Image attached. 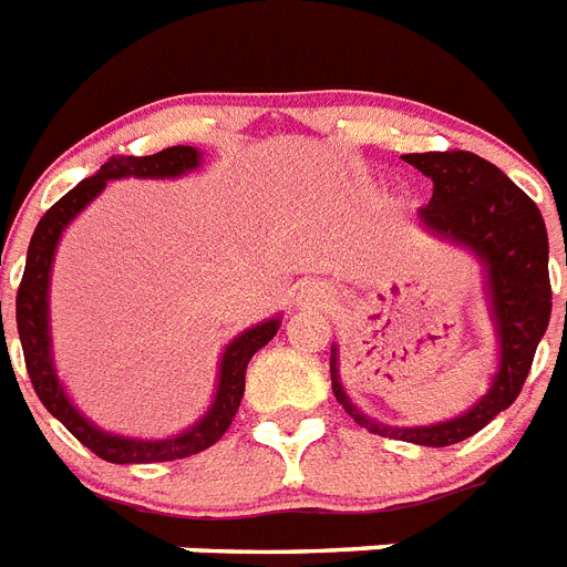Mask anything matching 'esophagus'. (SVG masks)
Listing matches in <instances>:
<instances>
[{
	"label": "esophagus",
	"mask_w": 567,
	"mask_h": 567,
	"mask_svg": "<svg viewBox=\"0 0 567 567\" xmlns=\"http://www.w3.org/2000/svg\"><path fill=\"white\" fill-rule=\"evenodd\" d=\"M307 301H312V305H316V307H321V305H324V301H328V296H324V292H312V296L307 298Z\"/></svg>",
	"instance_id": "34e87169"
}]
</instances>
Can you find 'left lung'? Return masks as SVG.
<instances>
[{
  "instance_id": "obj_1",
  "label": "left lung",
  "mask_w": 567,
  "mask_h": 567,
  "mask_svg": "<svg viewBox=\"0 0 567 567\" xmlns=\"http://www.w3.org/2000/svg\"><path fill=\"white\" fill-rule=\"evenodd\" d=\"M406 163L433 181V198L421 207L430 230L468 246L488 269V296L501 337V371L477 406L433 427H380L354 410L337 380V354L330 357L333 395L351 419L371 433L412 445L445 447L483 430L518 398L536 357L538 339L550 321L547 230L536 202L515 187L495 163L471 152L404 155ZM567 266V255H565Z\"/></svg>"
}]
</instances>
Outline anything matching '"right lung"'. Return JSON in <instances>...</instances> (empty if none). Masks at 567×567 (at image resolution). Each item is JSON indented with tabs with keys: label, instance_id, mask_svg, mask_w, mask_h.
Returning <instances> with one entry per match:
<instances>
[{
	"label": "right lung",
	"instance_id": "right-lung-1",
	"mask_svg": "<svg viewBox=\"0 0 567 567\" xmlns=\"http://www.w3.org/2000/svg\"><path fill=\"white\" fill-rule=\"evenodd\" d=\"M198 166V152L193 146H172L163 148L157 155L131 157L116 155L104 163L102 169L93 178H84L79 187H72L63 198H58L47 210V216L38 221L34 237H31L29 257H25V271H22L20 289H17V330H20L22 357H25V369H29L31 386L38 392L54 419L61 421L63 427L70 430L72 436L79 439L81 445L90 447L93 454L116 465L131 463H169V460H184V456L202 454L210 445H216L221 433L230 427V421L237 415L243 392H246V365L248 360L278 333L280 321H262L257 328L246 330L228 346L221 357L219 371V389H216V401L210 412L198 421L196 427L181 433L175 439H163V442H143V439H122L102 433L81 415L75 406L66 401L63 389L58 386L52 369V348H49V316H47V292H49V269H52L54 246L61 230L75 219L81 207H87L93 198L104 189V184L113 178H175L181 172H189ZM0 324H2V305H0Z\"/></svg>",
	"mask_w": 567,
	"mask_h": 567
}]
</instances>
